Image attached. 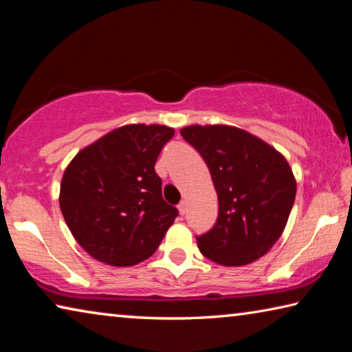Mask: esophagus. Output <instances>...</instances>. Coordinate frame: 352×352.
Instances as JSON below:
<instances>
[{
  "label": "esophagus",
  "mask_w": 352,
  "mask_h": 352,
  "mask_svg": "<svg viewBox=\"0 0 352 352\" xmlns=\"http://www.w3.org/2000/svg\"><path fill=\"white\" fill-rule=\"evenodd\" d=\"M178 211H180L182 216H184V214H186V201H184V200L180 201V205H178Z\"/></svg>",
  "instance_id": "1"
}]
</instances>
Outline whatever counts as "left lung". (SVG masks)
<instances>
[{"label":"left lung","mask_w":352,"mask_h":352,"mask_svg":"<svg viewBox=\"0 0 352 352\" xmlns=\"http://www.w3.org/2000/svg\"><path fill=\"white\" fill-rule=\"evenodd\" d=\"M211 172L219 216L197 236L205 258L245 265L264 256L281 237L295 201L296 182L285 158L254 135L230 126L180 130Z\"/></svg>","instance_id":"left-lung-1"}]
</instances>
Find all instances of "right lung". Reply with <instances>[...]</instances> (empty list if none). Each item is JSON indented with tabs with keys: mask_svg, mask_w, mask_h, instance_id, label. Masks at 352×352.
I'll use <instances>...</instances> for the list:
<instances>
[{
	"mask_svg": "<svg viewBox=\"0 0 352 352\" xmlns=\"http://www.w3.org/2000/svg\"><path fill=\"white\" fill-rule=\"evenodd\" d=\"M174 136L166 126L119 127L76 155L60 184V210L94 259L129 267L155 253L178 216L162 195L155 163Z\"/></svg>",
	"mask_w": 352,
	"mask_h": 352,
	"instance_id": "1",
	"label": "right lung"
}]
</instances>
